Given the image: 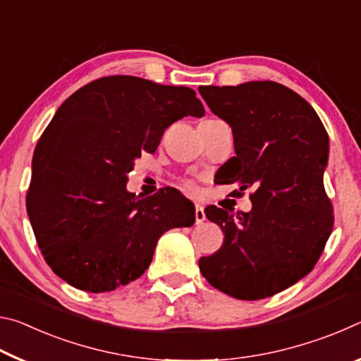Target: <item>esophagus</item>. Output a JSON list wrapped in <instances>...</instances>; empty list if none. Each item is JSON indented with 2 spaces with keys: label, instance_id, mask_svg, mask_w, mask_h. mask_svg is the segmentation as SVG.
Here are the masks:
<instances>
[{
  "label": "esophagus",
  "instance_id": "34e87169",
  "mask_svg": "<svg viewBox=\"0 0 361 361\" xmlns=\"http://www.w3.org/2000/svg\"><path fill=\"white\" fill-rule=\"evenodd\" d=\"M205 221V212H204V207L200 204H195V223L200 224Z\"/></svg>",
  "mask_w": 361,
  "mask_h": 361
}]
</instances>
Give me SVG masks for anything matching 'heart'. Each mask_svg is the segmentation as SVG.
<instances>
[{
  "mask_svg": "<svg viewBox=\"0 0 361 361\" xmlns=\"http://www.w3.org/2000/svg\"><path fill=\"white\" fill-rule=\"evenodd\" d=\"M188 189H192V186H191V185H188Z\"/></svg>",
  "mask_w": 361,
  "mask_h": 361,
  "instance_id": "1",
  "label": "heart"
}]
</instances>
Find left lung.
Instances as JSON below:
<instances>
[{
    "label": "left lung",
    "mask_w": 361,
    "mask_h": 361,
    "mask_svg": "<svg viewBox=\"0 0 361 361\" xmlns=\"http://www.w3.org/2000/svg\"><path fill=\"white\" fill-rule=\"evenodd\" d=\"M199 92L234 135L235 156L219 169L221 183L255 189L248 213L205 209L224 240L199 259L200 272L235 299L274 296L312 271L333 231L323 186L328 133L315 109L279 82L200 85Z\"/></svg>",
    "instance_id": "8db88e82"
}]
</instances>
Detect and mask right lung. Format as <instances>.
Returning a JSON list of instances; mask_svg holds the SVG:
<instances>
[{"label":"right lung","instance_id":"add662e5","mask_svg":"<svg viewBox=\"0 0 361 361\" xmlns=\"http://www.w3.org/2000/svg\"><path fill=\"white\" fill-rule=\"evenodd\" d=\"M204 113L192 89L137 76L95 79L60 105L35 148L27 192L36 242L60 279L116 290L143 276L164 232L194 224V207L176 189L137 197L126 185L170 124Z\"/></svg>","mask_w":361,"mask_h":361}]
</instances>
